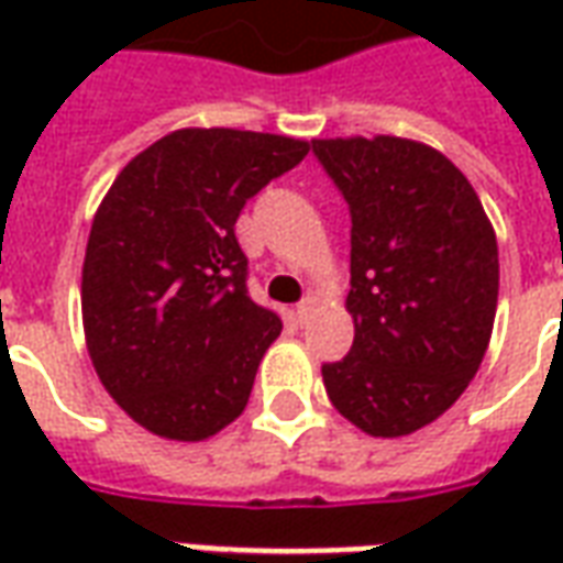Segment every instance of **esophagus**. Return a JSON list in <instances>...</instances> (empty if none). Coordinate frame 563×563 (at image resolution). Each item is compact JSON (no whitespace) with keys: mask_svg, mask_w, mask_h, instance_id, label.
Segmentation results:
<instances>
[{"mask_svg":"<svg viewBox=\"0 0 563 563\" xmlns=\"http://www.w3.org/2000/svg\"><path fill=\"white\" fill-rule=\"evenodd\" d=\"M313 305H317V298H313V295H307L305 301L295 307V319H307V313L313 310Z\"/></svg>","mask_w":563,"mask_h":563,"instance_id":"34e87169","label":"esophagus"}]
</instances>
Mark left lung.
I'll return each instance as SVG.
<instances>
[{
    "label": "left lung",
    "instance_id": "8db88e82",
    "mask_svg": "<svg viewBox=\"0 0 563 563\" xmlns=\"http://www.w3.org/2000/svg\"><path fill=\"white\" fill-rule=\"evenodd\" d=\"M353 213V350L322 365L334 410L371 437L431 424L471 386L497 310V238L471 180L422 141L313 139Z\"/></svg>",
    "mask_w": 563,
    "mask_h": 563
}]
</instances>
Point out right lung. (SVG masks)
Returning a JSON list of instances; mask_svg holds the SVG:
<instances>
[{
	"mask_svg": "<svg viewBox=\"0 0 563 563\" xmlns=\"http://www.w3.org/2000/svg\"><path fill=\"white\" fill-rule=\"evenodd\" d=\"M310 141L177 129L117 174L92 217L80 313L104 391L150 434L198 443L244 413L283 322L246 295L234 222Z\"/></svg>",
	"mask_w": 563,
	"mask_h": 563,
	"instance_id": "1",
	"label": "right lung"
}]
</instances>
